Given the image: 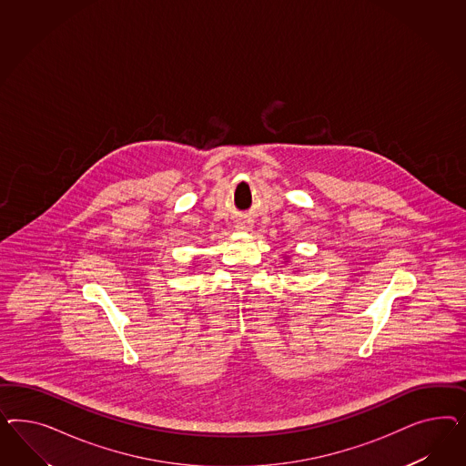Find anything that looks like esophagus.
<instances>
[{
    "label": "esophagus",
    "mask_w": 466,
    "mask_h": 466,
    "mask_svg": "<svg viewBox=\"0 0 466 466\" xmlns=\"http://www.w3.org/2000/svg\"><path fill=\"white\" fill-rule=\"evenodd\" d=\"M238 228H249V226H248V224H244V222H242V224H238Z\"/></svg>",
    "instance_id": "obj_1"
}]
</instances>
